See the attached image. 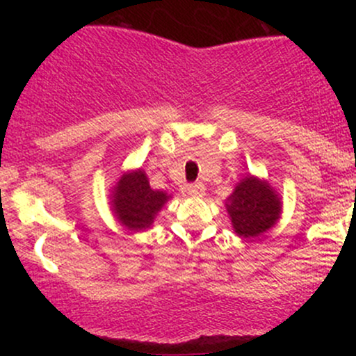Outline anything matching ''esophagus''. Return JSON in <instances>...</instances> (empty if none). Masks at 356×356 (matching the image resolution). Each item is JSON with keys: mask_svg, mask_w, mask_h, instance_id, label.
<instances>
[{"mask_svg": "<svg viewBox=\"0 0 356 356\" xmlns=\"http://www.w3.org/2000/svg\"><path fill=\"white\" fill-rule=\"evenodd\" d=\"M186 191H187V194L192 195V197H202V195L206 194V187H204V184H201V182L189 184Z\"/></svg>", "mask_w": 356, "mask_h": 356, "instance_id": "1", "label": "esophagus"}]
</instances>
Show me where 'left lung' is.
<instances>
[{
  "label": "left lung",
  "instance_id": "1",
  "mask_svg": "<svg viewBox=\"0 0 356 356\" xmlns=\"http://www.w3.org/2000/svg\"><path fill=\"white\" fill-rule=\"evenodd\" d=\"M234 231L244 238H254L275 226L281 214V202L268 182L256 177L243 179L226 204Z\"/></svg>",
  "mask_w": 356,
  "mask_h": 356
}]
</instances>
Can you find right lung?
<instances>
[{
	"instance_id": "right-lung-1",
	"label": "right lung",
	"mask_w": 356,
	"mask_h": 356,
	"mask_svg": "<svg viewBox=\"0 0 356 356\" xmlns=\"http://www.w3.org/2000/svg\"><path fill=\"white\" fill-rule=\"evenodd\" d=\"M169 195L165 192L152 191L149 179L142 170L122 175L113 191V211L117 219L132 231H140L154 222L155 214L161 211Z\"/></svg>"
}]
</instances>
